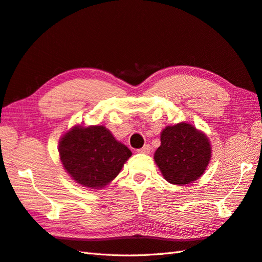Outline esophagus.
<instances>
[{"mask_svg":"<svg viewBox=\"0 0 262 262\" xmlns=\"http://www.w3.org/2000/svg\"><path fill=\"white\" fill-rule=\"evenodd\" d=\"M137 151L140 152V154H149V152H150V146L145 145L144 147L137 149Z\"/></svg>","mask_w":262,"mask_h":262,"instance_id":"obj_1","label":"esophagus"}]
</instances>
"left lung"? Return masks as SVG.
<instances>
[{"instance_id": "8db88e82", "label": "left lung", "mask_w": 262, "mask_h": 262, "mask_svg": "<svg viewBox=\"0 0 262 262\" xmlns=\"http://www.w3.org/2000/svg\"><path fill=\"white\" fill-rule=\"evenodd\" d=\"M160 138L155 161L168 182L188 184L203 174L211 160V145L203 133L180 123L166 127Z\"/></svg>"}]
</instances>
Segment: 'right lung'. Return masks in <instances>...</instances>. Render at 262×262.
<instances>
[{
    "instance_id": "1",
    "label": "right lung",
    "mask_w": 262,
    "mask_h": 262,
    "mask_svg": "<svg viewBox=\"0 0 262 262\" xmlns=\"http://www.w3.org/2000/svg\"><path fill=\"white\" fill-rule=\"evenodd\" d=\"M59 154L73 180L91 189L107 185L132 156L104 126L74 127L61 138Z\"/></svg>"
}]
</instances>
